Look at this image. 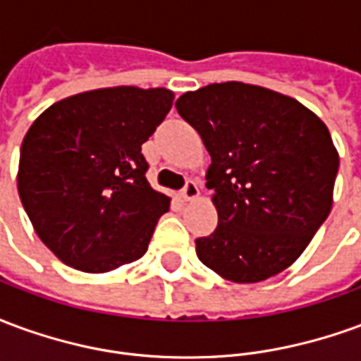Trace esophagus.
Here are the masks:
<instances>
[{
    "mask_svg": "<svg viewBox=\"0 0 361 361\" xmlns=\"http://www.w3.org/2000/svg\"><path fill=\"white\" fill-rule=\"evenodd\" d=\"M181 197L185 199V201H191V199H195L199 197V188H197V183L193 180L185 181V185L181 189Z\"/></svg>",
    "mask_w": 361,
    "mask_h": 361,
    "instance_id": "esophagus-1",
    "label": "esophagus"
}]
</instances>
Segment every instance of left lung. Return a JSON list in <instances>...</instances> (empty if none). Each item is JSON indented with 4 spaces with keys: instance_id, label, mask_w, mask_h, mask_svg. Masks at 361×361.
Wrapping results in <instances>:
<instances>
[{
    "instance_id": "1",
    "label": "left lung",
    "mask_w": 361,
    "mask_h": 361,
    "mask_svg": "<svg viewBox=\"0 0 361 361\" xmlns=\"http://www.w3.org/2000/svg\"><path fill=\"white\" fill-rule=\"evenodd\" d=\"M176 108L212 160L219 226L195 240L199 261L240 284L288 269L333 207L338 152L325 123L290 96L238 81L185 92Z\"/></svg>"
}]
</instances>
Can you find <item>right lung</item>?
Masks as SVG:
<instances>
[{"instance_id": "1", "label": "right lung", "mask_w": 361, "mask_h": 361, "mask_svg": "<svg viewBox=\"0 0 361 361\" xmlns=\"http://www.w3.org/2000/svg\"><path fill=\"white\" fill-rule=\"evenodd\" d=\"M173 102L168 89L114 87L69 96L23 139L20 203L50 251L82 272H108L147 253L170 197L147 181L141 145Z\"/></svg>"}]
</instances>
